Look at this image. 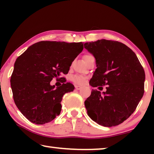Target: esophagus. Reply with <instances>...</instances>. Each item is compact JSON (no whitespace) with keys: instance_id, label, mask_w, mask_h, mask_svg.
Instances as JSON below:
<instances>
[{"instance_id":"34e87169","label":"esophagus","mask_w":154,"mask_h":154,"mask_svg":"<svg viewBox=\"0 0 154 154\" xmlns=\"http://www.w3.org/2000/svg\"><path fill=\"white\" fill-rule=\"evenodd\" d=\"M75 89L77 90H79L82 89V87L79 86V85H75Z\"/></svg>"}]
</instances>
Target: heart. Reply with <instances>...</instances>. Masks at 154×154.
<instances>
[{"mask_svg": "<svg viewBox=\"0 0 154 154\" xmlns=\"http://www.w3.org/2000/svg\"><path fill=\"white\" fill-rule=\"evenodd\" d=\"M92 56H90V55H85L84 57H83V58H84L85 61H86L88 59H89L90 57ZM72 80L75 83H77V84L82 85L85 82V77L82 76V75H74L73 77H72Z\"/></svg>", "mask_w": 154, "mask_h": 154, "instance_id": "heart-1", "label": "heart"}]
</instances>
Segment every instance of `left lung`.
<instances>
[{"instance_id":"left-lung-1","label":"left lung","mask_w":154,"mask_h":154,"mask_svg":"<svg viewBox=\"0 0 154 154\" xmlns=\"http://www.w3.org/2000/svg\"><path fill=\"white\" fill-rule=\"evenodd\" d=\"M84 48L94 56L97 66L90 85H107L103 94L92 90L84 102L88 115L101 126H118L134 113L143 97L144 69L134 52L118 41L100 39L85 43Z\"/></svg>"}]
</instances>
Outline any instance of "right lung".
Returning <instances> with one entry per match:
<instances>
[{
  "mask_svg": "<svg viewBox=\"0 0 154 154\" xmlns=\"http://www.w3.org/2000/svg\"><path fill=\"white\" fill-rule=\"evenodd\" d=\"M83 43L43 41L33 44L16 59L11 79L15 104L24 116L36 124L51 122L60 113L64 94L74 85L62 74L82 51ZM54 78L62 80L56 88L50 85Z\"/></svg>",
  "mask_w": 154,
  "mask_h": 154,
  "instance_id": "obj_1",
  "label": "right lung"
}]
</instances>
